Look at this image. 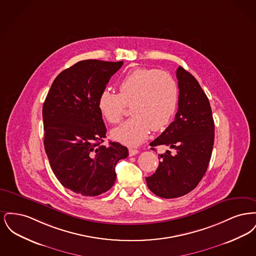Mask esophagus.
I'll list each match as a JSON object with an SVG mask.
<instances>
[{
  "mask_svg": "<svg viewBox=\"0 0 256 256\" xmlns=\"http://www.w3.org/2000/svg\"><path fill=\"white\" fill-rule=\"evenodd\" d=\"M138 152H139V150H138L130 148V156H136Z\"/></svg>",
  "mask_w": 256,
  "mask_h": 256,
  "instance_id": "esophagus-1",
  "label": "esophagus"
}]
</instances>
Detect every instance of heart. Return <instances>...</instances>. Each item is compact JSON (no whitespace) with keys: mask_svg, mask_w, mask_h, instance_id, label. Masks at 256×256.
I'll use <instances>...</instances> for the list:
<instances>
[{"mask_svg":"<svg viewBox=\"0 0 256 256\" xmlns=\"http://www.w3.org/2000/svg\"><path fill=\"white\" fill-rule=\"evenodd\" d=\"M178 88L170 74L156 69L137 68L126 74L119 82V94L104 89L98 100L102 116L110 124L121 122L126 106L130 119L111 132L112 137L130 146L144 142L150 132L164 130L178 106Z\"/></svg>","mask_w":256,"mask_h":256,"instance_id":"b5f03b06","label":"heart"}]
</instances>
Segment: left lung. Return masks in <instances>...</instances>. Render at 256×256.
I'll use <instances>...</instances> for the list:
<instances>
[{
  "label": "left lung",
  "mask_w": 256,
  "mask_h": 256,
  "mask_svg": "<svg viewBox=\"0 0 256 256\" xmlns=\"http://www.w3.org/2000/svg\"><path fill=\"white\" fill-rule=\"evenodd\" d=\"M178 110L174 121L150 146L174 150L159 154L158 168L146 178L148 189L164 198L186 195L195 189L207 170L214 145V120L206 93L193 74L180 66Z\"/></svg>",
  "instance_id": "obj_1"
}]
</instances>
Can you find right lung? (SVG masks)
I'll list each match as a JSON object with an SVG mask.
<instances>
[{
	"mask_svg": "<svg viewBox=\"0 0 256 256\" xmlns=\"http://www.w3.org/2000/svg\"><path fill=\"white\" fill-rule=\"evenodd\" d=\"M122 61L88 60L62 71L43 104L44 146L60 182L76 194L94 196L108 191L115 166L128 150L117 142L102 144L106 128L98 100Z\"/></svg>",
	"mask_w": 256,
	"mask_h": 256,
	"instance_id": "obj_1",
	"label": "right lung"
}]
</instances>
